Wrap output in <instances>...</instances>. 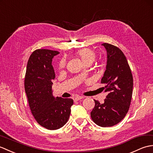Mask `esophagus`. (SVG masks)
Returning <instances> with one entry per match:
<instances>
[{
	"label": "esophagus",
	"mask_w": 153,
	"mask_h": 153,
	"mask_svg": "<svg viewBox=\"0 0 153 153\" xmlns=\"http://www.w3.org/2000/svg\"><path fill=\"white\" fill-rule=\"evenodd\" d=\"M82 98H84L83 96H76V97H74V101H79V100H80L81 99H82Z\"/></svg>",
	"instance_id": "obj_1"
}]
</instances>
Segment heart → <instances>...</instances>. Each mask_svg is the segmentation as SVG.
I'll use <instances>...</instances> for the list:
<instances>
[{"mask_svg":"<svg viewBox=\"0 0 153 153\" xmlns=\"http://www.w3.org/2000/svg\"><path fill=\"white\" fill-rule=\"evenodd\" d=\"M78 55L86 65L88 63L91 64L96 58V53L93 50L88 48L79 50V52H78ZM65 64L66 59L65 58H63L59 62V67L63 68L65 66Z\"/></svg>","mask_w":153,"mask_h":153,"instance_id":"heart-1","label":"heart"}]
</instances>
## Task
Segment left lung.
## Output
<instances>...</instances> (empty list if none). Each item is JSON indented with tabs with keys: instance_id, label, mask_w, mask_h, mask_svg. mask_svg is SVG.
<instances>
[{
	"instance_id": "1",
	"label": "left lung",
	"mask_w": 153,
	"mask_h": 153,
	"mask_svg": "<svg viewBox=\"0 0 153 153\" xmlns=\"http://www.w3.org/2000/svg\"><path fill=\"white\" fill-rule=\"evenodd\" d=\"M107 53L106 70L101 82L105 84L108 93L103 103L94 100L95 107L90 115L92 120L101 127L119 123L130 108L133 91V76L126 57L118 47L103 43Z\"/></svg>"
}]
</instances>
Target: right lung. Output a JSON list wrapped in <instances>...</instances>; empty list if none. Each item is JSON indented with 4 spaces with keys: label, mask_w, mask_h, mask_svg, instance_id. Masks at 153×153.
<instances>
[{
    "label": "right lung",
    "mask_w": 153,
    "mask_h": 153,
    "mask_svg": "<svg viewBox=\"0 0 153 153\" xmlns=\"http://www.w3.org/2000/svg\"><path fill=\"white\" fill-rule=\"evenodd\" d=\"M59 52L38 49L30 56L25 76V90L30 109L37 123L48 130L63 127L69 120L73 100L53 97L52 80L55 72L53 57Z\"/></svg>",
    "instance_id": "obj_1"
}]
</instances>
